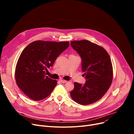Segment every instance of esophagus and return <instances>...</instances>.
<instances>
[{
	"label": "esophagus",
	"instance_id": "esophagus-1",
	"mask_svg": "<svg viewBox=\"0 0 134 134\" xmlns=\"http://www.w3.org/2000/svg\"><path fill=\"white\" fill-rule=\"evenodd\" d=\"M60 81L62 83H66L67 81V80H63V79H60Z\"/></svg>",
	"mask_w": 134,
	"mask_h": 134
}]
</instances>
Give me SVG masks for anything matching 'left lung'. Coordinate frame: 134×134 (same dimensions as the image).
Wrapping results in <instances>:
<instances>
[{"mask_svg":"<svg viewBox=\"0 0 134 134\" xmlns=\"http://www.w3.org/2000/svg\"><path fill=\"white\" fill-rule=\"evenodd\" d=\"M71 45L81 56L86 79L84 85L74 83L71 96L79 104H91L101 99L111 85L113 68L110 57L103 47L88 40L71 41Z\"/></svg>","mask_w":134,"mask_h":134,"instance_id":"8db88e82","label":"left lung"}]
</instances>
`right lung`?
Returning <instances> with one entry per match:
<instances>
[{
	"label": "right lung",
	"mask_w": 134,
	"mask_h": 134,
	"mask_svg": "<svg viewBox=\"0 0 134 134\" xmlns=\"http://www.w3.org/2000/svg\"><path fill=\"white\" fill-rule=\"evenodd\" d=\"M69 42L36 41L27 46L20 54L15 69L18 87L30 99L38 101L51 94L57 81L46 75L47 68L68 47Z\"/></svg>",
	"instance_id": "obj_1"
}]
</instances>
